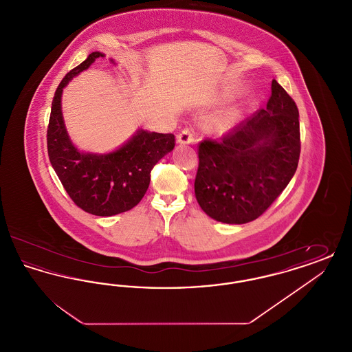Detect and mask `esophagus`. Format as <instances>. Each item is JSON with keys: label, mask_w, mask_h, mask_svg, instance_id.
Here are the masks:
<instances>
[{"label": "esophagus", "mask_w": 352, "mask_h": 352, "mask_svg": "<svg viewBox=\"0 0 352 352\" xmlns=\"http://www.w3.org/2000/svg\"><path fill=\"white\" fill-rule=\"evenodd\" d=\"M177 141H178V144H181V145L192 144V142L195 141V137H194V133H192L190 129H184L181 133L178 134Z\"/></svg>", "instance_id": "34e87169"}]
</instances>
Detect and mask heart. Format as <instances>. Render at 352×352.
<instances>
[{"instance_id":"heart-1","label":"heart","mask_w":352,"mask_h":352,"mask_svg":"<svg viewBox=\"0 0 352 352\" xmlns=\"http://www.w3.org/2000/svg\"><path fill=\"white\" fill-rule=\"evenodd\" d=\"M234 115H226V116H223V118H220L215 121L214 128H215V131H218V132H224V131L230 129V128L234 125Z\"/></svg>"}]
</instances>
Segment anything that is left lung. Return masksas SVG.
Returning a JSON list of instances; mask_svg holds the SVG:
<instances>
[{"label":"left lung","mask_w":352,"mask_h":352,"mask_svg":"<svg viewBox=\"0 0 352 352\" xmlns=\"http://www.w3.org/2000/svg\"><path fill=\"white\" fill-rule=\"evenodd\" d=\"M298 118L296 102L273 79L267 109L241 121L220 141H201L194 187L208 217L244 224L268 210L298 166Z\"/></svg>","instance_id":"left-lung-1"}]
</instances>
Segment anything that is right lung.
Returning a JSON list of instances; mask_svg holds the SVG:
<instances>
[{"label":"right lung","mask_w":352,"mask_h":352,"mask_svg":"<svg viewBox=\"0 0 352 352\" xmlns=\"http://www.w3.org/2000/svg\"><path fill=\"white\" fill-rule=\"evenodd\" d=\"M100 56L104 54L99 51L89 54L58 85L51 104L47 151L52 168L74 203L88 214L112 217L129 211L144 198L151 168L174 149L175 137L141 129L109 154L82 153L74 146L62 116V92L74 76Z\"/></svg>","instance_id":"add662e5"}]
</instances>
